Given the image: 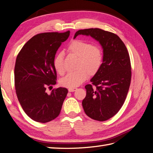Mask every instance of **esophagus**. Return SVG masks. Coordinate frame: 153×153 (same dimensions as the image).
<instances>
[{"instance_id":"obj_1","label":"esophagus","mask_w":153,"mask_h":153,"mask_svg":"<svg viewBox=\"0 0 153 153\" xmlns=\"http://www.w3.org/2000/svg\"><path fill=\"white\" fill-rule=\"evenodd\" d=\"M76 87H71V88H68V91L69 92H74L76 90Z\"/></svg>"}]
</instances>
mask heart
Instances as JSON below:
<instances>
[{
	"label": "heart",
	"instance_id": "b5f03b06",
	"mask_svg": "<svg viewBox=\"0 0 153 153\" xmlns=\"http://www.w3.org/2000/svg\"><path fill=\"white\" fill-rule=\"evenodd\" d=\"M68 51L77 58L75 65L76 71L68 73L60 80L61 85L66 87H75L87 79L89 74L98 73L102 63V53L97 46L81 40H74L68 46ZM54 70L62 75L65 73L63 53L56 54L53 60Z\"/></svg>",
	"mask_w": 153,
	"mask_h": 153
}]
</instances>
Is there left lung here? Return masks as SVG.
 <instances>
[{"label":"left lung","mask_w":153,"mask_h":153,"mask_svg":"<svg viewBox=\"0 0 153 153\" xmlns=\"http://www.w3.org/2000/svg\"><path fill=\"white\" fill-rule=\"evenodd\" d=\"M91 36L103 50L101 67L86 85V95L82 102L85 112L91 119L105 121L114 116L123 105L131 80L130 57L117 34L100 28L79 30L74 36Z\"/></svg>","instance_id":"8db88e82"}]
</instances>
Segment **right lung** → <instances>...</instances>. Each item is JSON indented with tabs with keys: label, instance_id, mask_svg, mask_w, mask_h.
I'll use <instances>...</instances> for the list:
<instances>
[{
	"label": "right lung",
	"instance_id": "right-lung-1",
	"mask_svg": "<svg viewBox=\"0 0 153 153\" xmlns=\"http://www.w3.org/2000/svg\"><path fill=\"white\" fill-rule=\"evenodd\" d=\"M69 35V30L36 34L23 46L16 57L14 85L17 98L25 113L34 121H51L61 111L68 90L59 87L48 94L46 87L56 83L53 60Z\"/></svg>",
	"mask_w": 153,
	"mask_h": 153
}]
</instances>
